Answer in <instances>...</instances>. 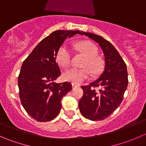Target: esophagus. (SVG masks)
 Masks as SVG:
<instances>
[{
    "instance_id": "esophagus-1",
    "label": "esophagus",
    "mask_w": 146,
    "mask_h": 146,
    "mask_svg": "<svg viewBox=\"0 0 146 146\" xmlns=\"http://www.w3.org/2000/svg\"><path fill=\"white\" fill-rule=\"evenodd\" d=\"M78 86H79V85H76V84L72 83V88H77V87H78Z\"/></svg>"
}]
</instances>
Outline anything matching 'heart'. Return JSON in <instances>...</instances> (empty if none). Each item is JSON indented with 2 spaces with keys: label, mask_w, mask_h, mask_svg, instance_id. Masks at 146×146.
Instances as JSON below:
<instances>
[{
  "label": "heart",
  "mask_w": 146,
  "mask_h": 146,
  "mask_svg": "<svg viewBox=\"0 0 146 146\" xmlns=\"http://www.w3.org/2000/svg\"><path fill=\"white\" fill-rule=\"evenodd\" d=\"M79 50L87 56V59L83 64V68H72L66 70L63 74V78L66 81L73 83H81L90 77L91 72L93 75H98L102 68V62L97 56L98 48L93 43L89 41H82L76 44ZM72 49L66 44H63L56 54V60L62 67L66 68L70 64L72 59Z\"/></svg>",
  "instance_id": "b5f03b06"
}]
</instances>
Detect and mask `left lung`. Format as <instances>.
<instances>
[{"label":"left lung","instance_id":"8db88e82","mask_svg":"<svg viewBox=\"0 0 146 146\" xmlns=\"http://www.w3.org/2000/svg\"><path fill=\"white\" fill-rule=\"evenodd\" d=\"M97 43L104 55V68L95 81L82 86L83 96L78 102L79 110L84 117L92 121L103 120L111 115L121 102L127 88L126 65L117 50L101 36L83 32ZM95 87H99L95 90Z\"/></svg>","mask_w":146,"mask_h":146}]
</instances>
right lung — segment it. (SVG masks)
I'll return each mask as SVG.
<instances>
[{"label":"right lung","instance_id":"add662e5","mask_svg":"<svg viewBox=\"0 0 146 146\" xmlns=\"http://www.w3.org/2000/svg\"><path fill=\"white\" fill-rule=\"evenodd\" d=\"M80 31L56 30L42 39L23 61L18 76L19 94L23 107L37 121H49L58 116L61 100L72 89L71 83H56L61 75L56 58L68 36Z\"/></svg>","mask_w":146,"mask_h":146}]
</instances>
